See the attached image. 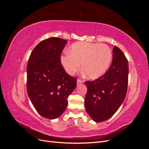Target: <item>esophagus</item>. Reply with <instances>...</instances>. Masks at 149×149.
Masks as SVG:
<instances>
[{
  "label": "esophagus",
  "instance_id": "34e87169",
  "mask_svg": "<svg viewBox=\"0 0 149 149\" xmlns=\"http://www.w3.org/2000/svg\"><path fill=\"white\" fill-rule=\"evenodd\" d=\"M77 84H81V83H83V81H82V80H81V79H77Z\"/></svg>",
  "mask_w": 149,
  "mask_h": 149
}]
</instances>
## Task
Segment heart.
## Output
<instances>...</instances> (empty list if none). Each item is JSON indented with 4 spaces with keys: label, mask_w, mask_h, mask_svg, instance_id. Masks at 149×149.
<instances>
[{
    "label": "heart",
    "mask_w": 149,
    "mask_h": 149,
    "mask_svg": "<svg viewBox=\"0 0 149 149\" xmlns=\"http://www.w3.org/2000/svg\"><path fill=\"white\" fill-rule=\"evenodd\" d=\"M70 53L61 56V63L68 74H74L81 67L87 77L96 79L109 69L112 52L106 44L78 42L73 44Z\"/></svg>",
    "instance_id": "obj_1"
}]
</instances>
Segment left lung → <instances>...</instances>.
<instances>
[{"label":"left lung","mask_w":149,"mask_h":149,"mask_svg":"<svg viewBox=\"0 0 149 149\" xmlns=\"http://www.w3.org/2000/svg\"><path fill=\"white\" fill-rule=\"evenodd\" d=\"M111 66L102 76L93 81H86L88 91L85 109L96 123L111 118L125 100L127 89L129 66L120 49L114 47Z\"/></svg>","instance_id":"left-lung-1"}]
</instances>
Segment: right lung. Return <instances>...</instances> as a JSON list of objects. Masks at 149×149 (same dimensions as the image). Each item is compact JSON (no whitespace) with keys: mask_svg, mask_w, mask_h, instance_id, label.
I'll list each match as a JSON object with an SVG mask.
<instances>
[{"mask_svg":"<svg viewBox=\"0 0 149 149\" xmlns=\"http://www.w3.org/2000/svg\"><path fill=\"white\" fill-rule=\"evenodd\" d=\"M67 40L51 37L35 47L26 68V89L38 114L55 119L63 113L68 97L76 87V79L68 74L61 65L60 55Z\"/></svg>","mask_w":149,"mask_h":149,"instance_id":"obj_1","label":"right lung"}]
</instances>
